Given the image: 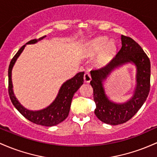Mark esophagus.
<instances>
[{"instance_id": "esophagus-1", "label": "esophagus", "mask_w": 157, "mask_h": 157, "mask_svg": "<svg viewBox=\"0 0 157 157\" xmlns=\"http://www.w3.org/2000/svg\"><path fill=\"white\" fill-rule=\"evenodd\" d=\"M83 78H84V81L86 82H89L91 81V80H92V77H91L90 74H89V72H86V73L84 74Z\"/></svg>"}]
</instances>
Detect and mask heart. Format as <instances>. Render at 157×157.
Instances as JSON below:
<instances>
[{"mask_svg": "<svg viewBox=\"0 0 157 157\" xmlns=\"http://www.w3.org/2000/svg\"><path fill=\"white\" fill-rule=\"evenodd\" d=\"M101 51V54L98 57L97 64L100 66H103L107 64L113 59L116 52V44L107 37L101 36L89 42L86 47V54L89 56H92L98 54Z\"/></svg>", "mask_w": 157, "mask_h": 157, "instance_id": "b5f03b06", "label": "heart"}]
</instances>
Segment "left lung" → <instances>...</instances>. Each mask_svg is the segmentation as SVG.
Instances as JSON below:
<instances>
[{"mask_svg":"<svg viewBox=\"0 0 157 157\" xmlns=\"http://www.w3.org/2000/svg\"><path fill=\"white\" fill-rule=\"evenodd\" d=\"M121 48L107 65L91 71L93 98L96 108L94 114L98 119L111 125L127 122L142 107L148 96L151 88V62L141 46L132 38L121 35ZM127 62L137 66V87L131 99L124 104H115L105 94L102 81L115 67Z\"/></svg>","mask_w":157,"mask_h":157,"instance_id":"1","label":"left lung"}]
</instances>
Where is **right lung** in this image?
Segmentation results:
<instances>
[{
	"label": "right lung",
	"mask_w": 157,
	"mask_h": 157,
	"mask_svg": "<svg viewBox=\"0 0 157 157\" xmlns=\"http://www.w3.org/2000/svg\"><path fill=\"white\" fill-rule=\"evenodd\" d=\"M46 36L39 38V39H32L29 41L27 44H33L37 41L44 39ZM26 44L22 46L18 50L16 54L13 56L11 62L10 63L8 69V77H9V85L8 92L10 100L14 106L18 109V111L23 115L27 120L30 121L34 124L39 125H42L45 127H52L58 124L63 121L68 117L70 111L71 104L72 98H73L75 93L78 90L80 86L83 83V75L84 71L79 72L75 77H72L70 80H67L64 82L59 89L57 97L55 101L48 106L45 109L39 110V111H30L25 109L22 106L16 98L15 97L14 93L13 91V83H12V69L14 65L17 58L23 51Z\"/></svg>",
	"instance_id": "right-lung-1"
}]
</instances>
